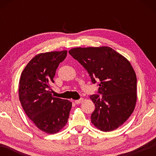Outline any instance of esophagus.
<instances>
[{"label": "esophagus", "mask_w": 156, "mask_h": 156, "mask_svg": "<svg viewBox=\"0 0 156 156\" xmlns=\"http://www.w3.org/2000/svg\"><path fill=\"white\" fill-rule=\"evenodd\" d=\"M83 101V98H80V99H79V100H75V103L76 104H80V103H81Z\"/></svg>", "instance_id": "obj_1"}]
</instances>
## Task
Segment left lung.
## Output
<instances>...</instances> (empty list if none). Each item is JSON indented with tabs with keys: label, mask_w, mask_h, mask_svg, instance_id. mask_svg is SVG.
<instances>
[{
	"label": "left lung",
	"mask_w": 156,
	"mask_h": 156,
	"mask_svg": "<svg viewBox=\"0 0 156 156\" xmlns=\"http://www.w3.org/2000/svg\"><path fill=\"white\" fill-rule=\"evenodd\" d=\"M69 53L83 66L92 83L99 86L98 94L90 96L95 104L91 122L102 131L119 127L136 103L137 78L130 62L109 47H77Z\"/></svg>",
	"instance_id": "obj_1"
}]
</instances>
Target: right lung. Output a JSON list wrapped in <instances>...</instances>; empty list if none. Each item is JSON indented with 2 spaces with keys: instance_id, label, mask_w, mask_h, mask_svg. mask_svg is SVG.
<instances>
[{
  "instance_id": "1",
  "label": "right lung",
  "mask_w": 156,
  "mask_h": 156,
  "mask_svg": "<svg viewBox=\"0 0 156 156\" xmlns=\"http://www.w3.org/2000/svg\"><path fill=\"white\" fill-rule=\"evenodd\" d=\"M67 51L36 55L26 66L19 81V100L29 118L47 133H56L67 124L72 104L52 96L51 85Z\"/></svg>"
}]
</instances>
